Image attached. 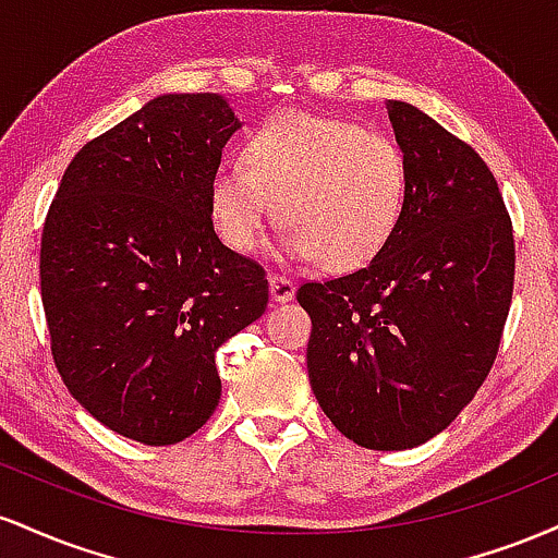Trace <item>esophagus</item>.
Listing matches in <instances>:
<instances>
[{"label": "esophagus", "instance_id": "obj_1", "mask_svg": "<svg viewBox=\"0 0 558 558\" xmlns=\"http://www.w3.org/2000/svg\"><path fill=\"white\" fill-rule=\"evenodd\" d=\"M270 296L275 304H286V301H291L296 296V283L293 280L283 278V275H270Z\"/></svg>", "mask_w": 558, "mask_h": 558}]
</instances>
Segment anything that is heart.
<instances>
[{
	"instance_id": "obj_1",
	"label": "heart",
	"mask_w": 558,
	"mask_h": 558,
	"mask_svg": "<svg viewBox=\"0 0 558 558\" xmlns=\"http://www.w3.org/2000/svg\"><path fill=\"white\" fill-rule=\"evenodd\" d=\"M243 162H222L209 183L215 226L235 252L257 248L275 198L286 257L338 272L369 265L401 226L409 168L386 133L278 112L243 141Z\"/></svg>"
}]
</instances>
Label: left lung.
Returning <instances> with one entry per match:
<instances>
[{
  "label": "left lung",
  "mask_w": 558,
  "mask_h": 558,
  "mask_svg": "<svg viewBox=\"0 0 558 558\" xmlns=\"http://www.w3.org/2000/svg\"><path fill=\"white\" fill-rule=\"evenodd\" d=\"M388 118L409 168L399 230L367 267L296 293L317 403L373 451L425 444L475 399L514 288V235L488 165L407 101H388Z\"/></svg>",
  "instance_id": "left-lung-1"
}]
</instances>
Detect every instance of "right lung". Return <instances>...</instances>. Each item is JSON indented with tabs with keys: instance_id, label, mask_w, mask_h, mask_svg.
I'll return each mask as SVG.
<instances>
[{
	"instance_id": "right-lung-1",
	"label": "right lung",
	"mask_w": 558,
	"mask_h": 558,
	"mask_svg": "<svg viewBox=\"0 0 558 558\" xmlns=\"http://www.w3.org/2000/svg\"><path fill=\"white\" fill-rule=\"evenodd\" d=\"M241 120L220 94H162L73 157L41 235V301L73 399L146 446L220 403L215 354L267 310L257 262L217 239L209 183Z\"/></svg>"
}]
</instances>
